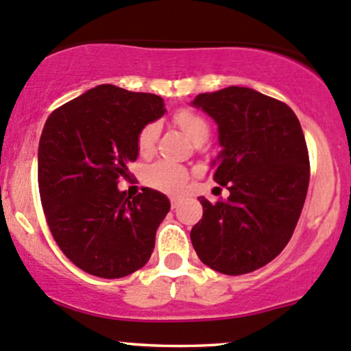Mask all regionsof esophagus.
I'll return each mask as SVG.
<instances>
[{
  "label": "esophagus",
  "instance_id": "esophagus-1",
  "mask_svg": "<svg viewBox=\"0 0 351 351\" xmlns=\"http://www.w3.org/2000/svg\"><path fill=\"white\" fill-rule=\"evenodd\" d=\"M179 202H180L179 197H171V206H172V209H176V207L179 206Z\"/></svg>",
  "mask_w": 351,
  "mask_h": 351
}]
</instances>
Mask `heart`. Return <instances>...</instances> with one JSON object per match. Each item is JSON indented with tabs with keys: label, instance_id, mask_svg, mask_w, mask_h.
Instances as JSON below:
<instances>
[{
	"label": "heart",
	"instance_id": "heart-1",
	"mask_svg": "<svg viewBox=\"0 0 351 351\" xmlns=\"http://www.w3.org/2000/svg\"><path fill=\"white\" fill-rule=\"evenodd\" d=\"M174 122L192 142L209 137V123L197 112L189 110V108H180L174 114ZM159 123L156 122L147 123L144 129L141 130L137 138V149L141 156L145 157L154 152L157 137H159ZM187 179H189V171L184 165L171 160L154 162L144 171V182L147 186L156 191L167 192V194L182 192L187 184Z\"/></svg>",
	"mask_w": 351,
	"mask_h": 351
}]
</instances>
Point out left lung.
Returning <instances> with one entry per match:
<instances>
[{"label":"left lung","mask_w":351,"mask_h":351,"mask_svg":"<svg viewBox=\"0 0 351 351\" xmlns=\"http://www.w3.org/2000/svg\"><path fill=\"white\" fill-rule=\"evenodd\" d=\"M202 108L219 132L213 179L228 199H201L202 219L191 241L210 269L237 276L273 261L291 239L300 219L310 159L295 112L282 101L246 86L201 93Z\"/></svg>","instance_id":"left-lung-1"}]
</instances>
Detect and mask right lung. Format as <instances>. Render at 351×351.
I'll use <instances>...</instances> for the list:
<instances>
[{
  "instance_id": "obj_1",
  "label": "right lung",
  "mask_w": 351,
  "mask_h": 351,
  "mask_svg": "<svg viewBox=\"0 0 351 351\" xmlns=\"http://www.w3.org/2000/svg\"><path fill=\"white\" fill-rule=\"evenodd\" d=\"M165 114L164 100L99 85L51 112L38 147V186L48 228L63 254L99 278L129 276L147 265L157 228L171 209L159 191L130 197L137 138Z\"/></svg>"
}]
</instances>
